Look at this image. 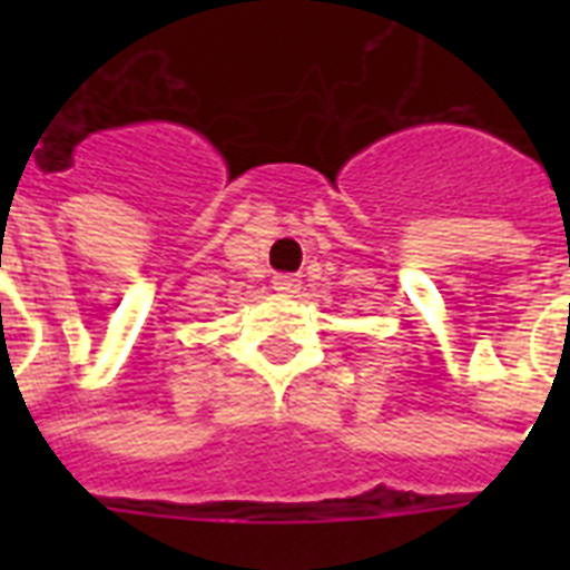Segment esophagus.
I'll return each mask as SVG.
<instances>
[{
    "mask_svg": "<svg viewBox=\"0 0 570 570\" xmlns=\"http://www.w3.org/2000/svg\"><path fill=\"white\" fill-rule=\"evenodd\" d=\"M272 289L281 295H295L298 289H302V281L295 275H275V281H272Z\"/></svg>",
    "mask_w": 570,
    "mask_h": 570,
    "instance_id": "1",
    "label": "esophagus"
}]
</instances>
